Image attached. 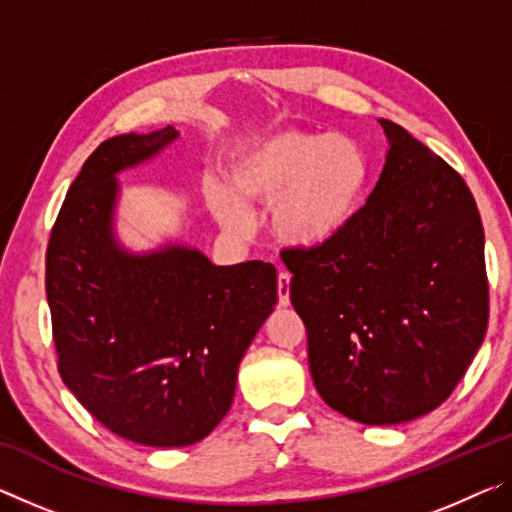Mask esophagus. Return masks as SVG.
Masks as SVG:
<instances>
[{"label":"esophagus","instance_id":"obj_1","mask_svg":"<svg viewBox=\"0 0 512 512\" xmlns=\"http://www.w3.org/2000/svg\"><path fill=\"white\" fill-rule=\"evenodd\" d=\"M277 302H280V307L291 305V273L287 271H280L277 275Z\"/></svg>","mask_w":512,"mask_h":512}]
</instances>
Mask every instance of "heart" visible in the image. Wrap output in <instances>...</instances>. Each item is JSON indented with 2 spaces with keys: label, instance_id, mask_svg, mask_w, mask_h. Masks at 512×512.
<instances>
[{
  "label": "heart",
  "instance_id": "1",
  "mask_svg": "<svg viewBox=\"0 0 512 512\" xmlns=\"http://www.w3.org/2000/svg\"><path fill=\"white\" fill-rule=\"evenodd\" d=\"M372 164L348 135L284 128L239 144L228 164L230 187L207 185V205L225 230L250 228L246 203L273 205L275 237L318 248L341 237L368 192Z\"/></svg>",
  "mask_w": 512,
  "mask_h": 512
}]
</instances>
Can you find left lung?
Here are the masks:
<instances>
[{"label":"left lung","instance_id":"8db88e82","mask_svg":"<svg viewBox=\"0 0 512 512\" xmlns=\"http://www.w3.org/2000/svg\"><path fill=\"white\" fill-rule=\"evenodd\" d=\"M384 171L341 237L287 248L316 391L345 418L438 409L488 329L483 225L465 180L388 119Z\"/></svg>","mask_w":512,"mask_h":512}]
</instances>
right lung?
Here are the masks:
<instances>
[{
    "label": "right lung",
    "mask_w": 512,
    "mask_h": 512,
    "mask_svg": "<svg viewBox=\"0 0 512 512\" xmlns=\"http://www.w3.org/2000/svg\"><path fill=\"white\" fill-rule=\"evenodd\" d=\"M176 137L167 126L99 144L47 246L60 377L103 427L149 447L194 445L225 418L239 361L277 302L273 264L216 266L176 244L135 255L115 239L117 173Z\"/></svg>",
    "instance_id": "obj_1"
}]
</instances>
